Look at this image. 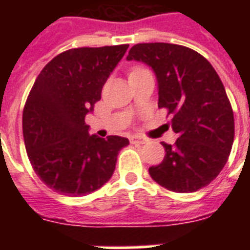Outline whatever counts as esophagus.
I'll return each mask as SVG.
<instances>
[{"instance_id": "1", "label": "esophagus", "mask_w": 250, "mask_h": 250, "mask_svg": "<svg viewBox=\"0 0 250 250\" xmlns=\"http://www.w3.org/2000/svg\"><path fill=\"white\" fill-rule=\"evenodd\" d=\"M129 141H131V144H139V145H143L146 143V139L145 137H141V136H131L129 137Z\"/></svg>"}]
</instances>
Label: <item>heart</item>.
Instances as JSON below:
<instances>
[{"label":"heart","mask_w":250,"mask_h":250,"mask_svg":"<svg viewBox=\"0 0 250 250\" xmlns=\"http://www.w3.org/2000/svg\"><path fill=\"white\" fill-rule=\"evenodd\" d=\"M133 70H140V67H136V68H133ZM132 70V71H133Z\"/></svg>","instance_id":"b5f03b06"}]
</instances>
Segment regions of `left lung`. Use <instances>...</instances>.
Here are the masks:
<instances>
[{
	"instance_id": "1",
	"label": "left lung",
	"mask_w": 250,
	"mask_h": 250,
	"mask_svg": "<svg viewBox=\"0 0 250 250\" xmlns=\"http://www.w3.org/2000/svg\"><path fill=\"white\" fill-rule=\"evenodd\" d=\"M128 61L148 64L158 83V107L172 115L174 145L162 143L165 158L149 167L166 189L189 193L213 182L225 167L235 136L233 111L223 83L206 58L167 42L133 45Z\"/></svg>"
}]
</instances>
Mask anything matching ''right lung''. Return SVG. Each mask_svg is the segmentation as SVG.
<instances>
[{
    "label": "right lung",
    "instance_id": "right-lung-1",
    "mask_svg": "<svg viewBox=\"0 0 250 250\" xmlns=\"http://www.w3.org/2000/svg\"><path fill=\"white\" fill-rule=\"evenodd\" d=\"M127 49L125 44L70 49L35 80L23 110V136L33 170L50 189L85 196L111 178L128 139L89 135L85 115Z\"/></svg>",
    "mask_w": 250,
    "mask_h": 250
}]
</instances>
